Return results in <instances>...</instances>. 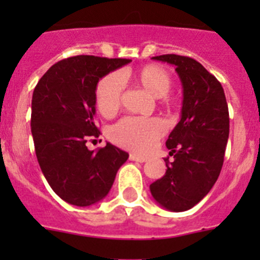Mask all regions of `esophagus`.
I'll list each match as a JSON object with an SVG mask.
<instances>
[{
    "label": "esophagus",
    "mask_w": 260,
    "mask_h": 260,
    "mask_svg": "<svg viewBox=\"0 0 260 260\" xmlns=\"http://www.w3.org/2000/svg\"><path fill=\"white\" fill-rule=\"evenodd\" d=\"M130 160H133V161H137V162H146L147 157H144V156L135 155V153H130Z\"/></svg>",
    "instance_id": "1"
}]
</instances>
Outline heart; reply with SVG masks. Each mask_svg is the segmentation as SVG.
<instances>
[{
    "label": "heart",
    "instance_id": "heart-1",
    "mask_svg": "<svg viewBox=\"0 0 260 260\" xmlns=\"http://www.w3.org/2000/svg\"><path fill=\"white\" fill-rule=\"evenodd\" d=\"M125 79L126 75L112 73L99 82L95 93L96 107L103 116H113L119 109ZM133 79L153 98H160L161 100L167 99L173 86L171 74L162 66L155 63L138 69L133 74ZM164 130L161 121L155 117H125L110 128L109 138L113 143L122 148L146 153L152 150L156 142L164 134Z\"/></svg>",
    "mask_w": 260,
    "mask_h": 260
}]
</instances>
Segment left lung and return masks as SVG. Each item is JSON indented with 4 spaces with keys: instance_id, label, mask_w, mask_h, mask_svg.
I'll use <instances>...</instances> for the list:
<instances>
[{
    "instance_id": "8db88e82",
    "label": "left lung",
    "mask_w": 260,
    "mask_h": 260,
    "mask_svg": "<svg viewBox=\"0 0 260 260\" xmlns=\"http://www.w3.org/2000/svg\"><path fill=\"white\" fill-rule=\"evenodd\" d=\"M176 66L183 88L181 119L167 141L173 161L150 185L153 199L173 212L192 208L219 178L229 138V112L221 83L202 63L185 56L152 57Z\"/></svg>"
}]
</instances>
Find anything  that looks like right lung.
I'll use <instances>...</instances> for the list:
<instances>
[{
  "label": "right lung",
  "mask_w": 260,
  "mask_h": 260,
  "mask_svg": "<svg viewBox=\"0 0 260 260\" xmlns=\"http://www.w3.org/2000/svg\"><path fill=\"white\" fill-rule=\"evenodd\" d=\"M132 59L75 56L57 62L32 95L31 132L41 172L62 201L78 207L103 201L128 153L107 143L89 151L96 127V87Z\"/></svg>",
  "instance_id": "1"
}]
</instances>
